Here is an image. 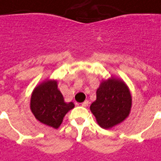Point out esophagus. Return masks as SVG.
I'll return each mask as SVG.
<instances>
[{
  "label": "esophagus",
  "instance_id": "esophagus-1",
  "mask_svg": "<svg viewBox=\"0 0 161 161\" xmlns=\"http://www.w3.org/2000/svg\"><path fill=\"white\" fill-rule=\"evenodd\" d=\"M88 104H89V102L87 100V101L83 102L82 103H81V105H82L83 107H87V106H88Z\"/></svg>",
  "mask_w": 161,
  "mask_h": 161
}]
</instances>
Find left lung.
Wrapping results in <instances>:
<instances>
[{
  "label": "left lung",
  "mask_w": 161,
  "mask_h": 161,
  "mask_svg": "<svg viewBox=\"0 0 161 161\" xmlns=\"http://www.w3.org/2000/svg\"><path fill=\"white\" fill-rule=\"evenodd\" d=\"M131 105L132 98L129 87L122 79L111 76L102 80L90 110L100 127L111 129L129 116Z\"/></svg>",
  "instance_id": "1"
}]
</instances>
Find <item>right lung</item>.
Returning a JSON list of instances; mask_svg holds the SVG:
<instances>
[{"label": "right lung", "instance_id": "obj_1", "mask_svg": "<svg viewBox=\"0 0 161 161\" xmlns=\"http://www.w3.org/2000/svg\"><path fill=\"white\" fill-rule=\"evenodd\" d=\"M31 110L36 120L58 129L64 116L72 108L74 103H66L58 87L57 80L46 79L36 85L31 96Z\"/></svg>", "mask_w": 161, "mask_h": 161}]
</instances>
